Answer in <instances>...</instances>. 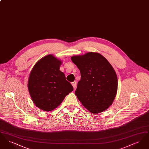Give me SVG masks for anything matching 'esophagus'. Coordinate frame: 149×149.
Wrapping results in <instances>:
<instances>
[{
    "label": "esophagus",
    "instance_id": "34e87169",
    "mask_svg": "<svg viewBox=\"0 0 149 149\" xmlns=\"http://www.w3.org/2000/svg\"><path fill=\"white\" fill-rule=\"evenodd\" d=\"M71 84L72 85L74 89H75L76 88V86H77V83H76V81H74V82L71 83Z\"/></svg>",
    "mask_w": 149,
    "mask_h": 149
}]
</instances>
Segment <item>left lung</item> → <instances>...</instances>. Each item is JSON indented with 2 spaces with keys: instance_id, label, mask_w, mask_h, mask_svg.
Masks as SVG:
<instances>
[{
  "instance_id": "obj_1",
  "label": "left lung",
  "mask_w": 149,
  "mask_h": 149,
  "mask_svg": "<svg viewBox=\"0 0 149 149\" xmlns=\"http://www.w3.org/2000/svg\"><path fill=\"white\" fill-rule=\"evenodd\" d=\"M80 71L75 94L92 113H99L112 105L117 92L118 79L113 68L98 52H89L71 57Z\"/></svg>"
}]
</instances>
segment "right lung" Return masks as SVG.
Segmentation results:
<instances>
[{
    "instance_id": "add662e5",
    "label": "right lung",
    "mask_w": 149,
    "mask_h": 149,
    "mask_svg": "<svg viewBox=\"0 0 149 149\" xmlns=\"http://www.w3.org/2000/svg\"><path fill=\"white\" fill-rule=\"evenodd\" d=\"M62 61L50 54L39 60L30 72L28 89L36 106L49 112L55 109L73 91L60 70Z\"/></svg>"
}]
</instances>
